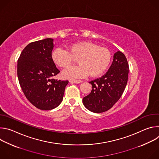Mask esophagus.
<instances>
[{
  "label": "esophagus",
  "mask_w": 159,
  "mask_h": 159,
  "mask_svg": "<svg viewBox=\"0 0 159 159\" xmlns=\"http://www.w3.org/2000/svg\"><path fill=\"white\" fill-rule=\"evenodd\" d=\"M82 81L80 80H70V82L71 83H75V84H80L81 83Z\"/></svg>",
  "instance_id": "esophagus-1"
}]
</instances>
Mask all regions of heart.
<instances>
[{"label": "heart", "mask_w": 159, "mask_h": 159, "mask_svg": "<svg viewBox=\"0 0 159 159\" xmlns=\"http://www.w3.org/2000/svg\"><path fill=\"white\" fill-rule=\"evenodd\" d=\"M52 58L55 65L61 68L69 66L74 59H78L79 65L69 68L62 73L65 79H75L89 74L93 77L102 74L110 63L111 55L106 48L84 41L70 45L67 50L62 48L54 49Z\"/></svg>", "instance_id": "heart-1"}]
</instances>
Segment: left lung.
<instances>
[{"mask_svg":"<svg viewBox=\"0 0 159 159\" xmlns=\"http://www.w3.org/2000/svg\"><path fill=\"white\" fill-rule=\"evenodd\" d=\"M129 65L125 55L118 51L114 54L108 71L101 77L90 81L92 90L83 98L89 111L100 113L111 109L122 96L127 84Z\"/></svg>","mask_w":159,"mask_h":159,"instance_id":"left-lung-1","label":"left lung"}]
</instances>
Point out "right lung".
Masks as SVG:
<instances>
[{
	"label": "right lung",
	"instance_id": "obj_1",
	"mask_svg": "<svg viewBox=\"0 0 159 159\" xmlns=\"http://www.w3.org/2000/svg\"><path fill=\"white\" fill-rule=\"evenodd\" d=\"M53 47L52 38L32 42L22 51L17 61V77L22 92L41 110L58 106L69 83L52 79L60 72L52 58Z\"/></svg>",
	"mask_w": 159,
	"mask_h": 159
}]
</instances>
